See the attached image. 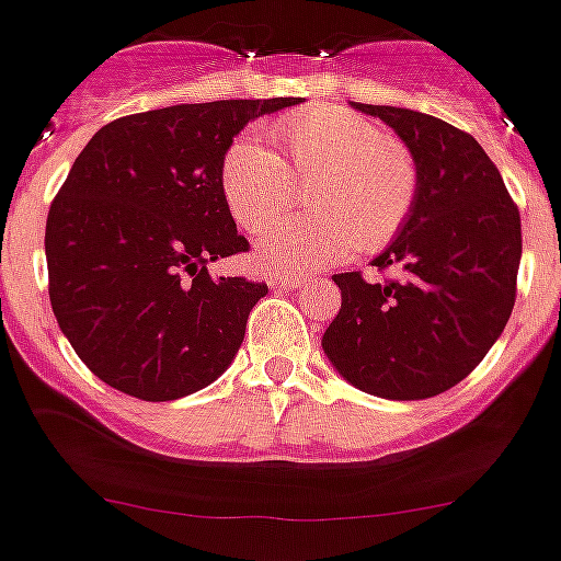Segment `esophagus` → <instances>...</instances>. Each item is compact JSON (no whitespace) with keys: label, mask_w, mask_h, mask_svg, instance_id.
<instances>
[{"label":"esophagus","mask_w":561,"mask_h":561,"mask_svg":"<svg viewBox=\"0 0 561 561\" xmlns=\"http://www.w3.org/2000/svg\"><path fill=\"white\" fill-rule=\"evenodd\" d=\"M301 276H271V287H282V290H293V287H301Z\"/></svg>","instance_id":"obj_1"}]
</instances>
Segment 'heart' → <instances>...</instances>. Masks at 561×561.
<instances>
[{
  "mask_svg": "<svg viewBox=\"0 0 561 561\" xmlns=\"http://www.w3.org/2000/svg\"><path fill=\"white\" fill-rule=\"evenodd\" d=\"M282 153L254 134L232 139L221 159V194L243 230H260L309 183L301 219L271 221L254 241L268 271H314L353 249L378 252L411 219L419 167L411 150L364 114L314 103L274 123Z\"/></svg>",
  "mask_w": 561,
  "mask_h": 561,
  "instance_id": "obj_1",
  "label": "heart"
}]
</instances>
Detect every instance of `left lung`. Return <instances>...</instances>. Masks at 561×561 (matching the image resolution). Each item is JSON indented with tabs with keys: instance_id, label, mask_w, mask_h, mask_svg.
<instances>
[{
	"instance_id": "left-lung-1",
	"label": "left lung",
	"mask_w": 561,
	"mask_h": 561,
	"mask_svg": "<svg viewBox=\"0 0 561 561\" xmlns=\"http://www.w3.org/2000/svg\"><path fill=\"white\" fill-rule=\"evenodd\" d=\"M380 117L419 167L411 219L373 260L389 282L334 274L342 307L323 334L336 373L383 400L453 389L485 358L515 307L520 214L474 136L425 112L351 103Z\"/></svg>"
}]
</instances>
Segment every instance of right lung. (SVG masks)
Masks as SVG:
<instances>
[{
	"label": "right lung",
	"mask_w": 561,
	"mask_h": 561,
	"mask_svg": "<svg viewBox=\"0 0 561 561\" xmlns=\"http://www.w3.org/2000/svg\"><path fill=\"white\" fill-rule=\"evenodd\" d=\"M296 103L128 114L73 161L46 221L48 296L76 356L103 383L167 402L230 367L268 285L208 274V263L249 249L221 194V159L243 125Z\"/></svg>",
	"instance_id": "1"
}]
</instances>
